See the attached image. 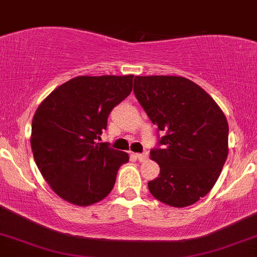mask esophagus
<instances>
[{
    "instance_id": "34e87169",
    "label": "esophagus",
    "mask_w": 257,
    "mask_h": 257,
    "mask_svg": "<svg viewBox=\"0 0 257 257\" xmlns=\"http://www.w3.org/2000/svg\"><path fill=\"white\" fill-rule=\"evenodd\" d=\"M136 158L138 159V160H140V161H144V160H147L148 158H149V154H148V153H143V154H136Z\"/></svg>"
}]
</instances>
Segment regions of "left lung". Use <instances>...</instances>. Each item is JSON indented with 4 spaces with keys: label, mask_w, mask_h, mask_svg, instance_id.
<instances>
[{
    "label": "left lung",
    "mask_w": 257,
    "mask_h": 257,
    "mask_svg": "<svg viewBox=\"0 0 257 257\" xmlns=\"http://www.w3.org/2000/svg\"><path fill=\"white\" fill-rule=\"evenodd\" d=\"M134 94L158 125L150 156L160 175L150 193L172 207L196 203L212 190L228 156L225 115L203 88L180 76H136Z\"/></svg>",
    "instance_id": "obj_1"
}]
</instances>
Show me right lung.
<instances>
[{
    "label": "right lung",
    "instance_id": "1",
    "mask_svg": "<svg viewBox=\"0 0 257 257\" xmlns=\"http://www.w3.org/2000/svg\"><path fill=\"white\" fill-rule=\"evenodd\" d=\"M133 75L77 76L59 86L32 121L34 160L51 190L76 206L99 202L112 191L128 154L98 143L109 113L129 96Z\"/></svg>",
    "mask_w": 257,
    "mask_h": 257
}]
</instances>
